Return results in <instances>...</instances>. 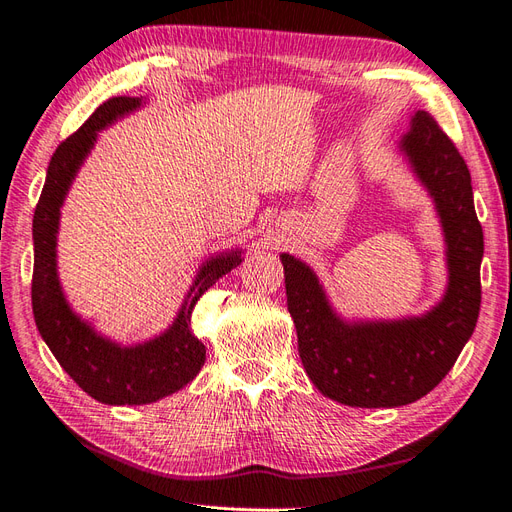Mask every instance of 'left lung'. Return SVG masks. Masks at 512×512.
<instances>
[{
	"label": "left lung",
	"mask_w": 512,
	"mask_h": 512,
	"mask_svg": "<svg viewBox=\"0 0 512 512\" xmlns=\"http://www.w3.org/2000/svg\"><path fill=\"white\" fill-rule=\"evenodd\" d=\"M399 148L442 218L448 259L442 302L420 317L343 321L315 272L300 259L281 255L304 371L324 397L352 407H399L425 397L457 362L480 311L485 242L470 169L427 111L414 115Z\"/></svg>",
	"instance_id": "left-lung-1"
}]
</instances>
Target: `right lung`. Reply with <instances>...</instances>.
<instances>
[{
  "mask_svg": "<svg viewBox=\"0 0 512 512\" xmlns=\"http://www.w3.org/2000/svg\"><path fill=\"white\" fill-rule=\"evenodd\" d=\"M139 107L141 98H109L77 133L57 145L34 212L32 306L38 332L79 388L107 405L154 403L193 382L206 362V347L191 330V313L203 291H208L242 261L240 251L208 259L199 268L197 279L169 330L135 347H122L100 337L70 309L57 279L55 261L60 208L85 156L94 148L98 130Z\"/></svg>",
  "mask_w": 512,
  "mask_h": 512,
  "instance_id": "obj_1",
  "label": "right lung"
}]
</instances>
